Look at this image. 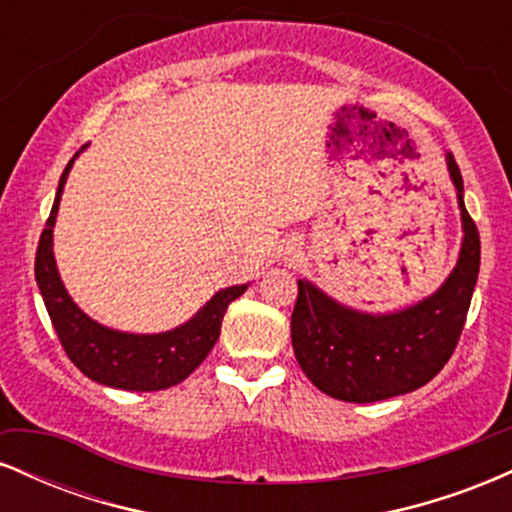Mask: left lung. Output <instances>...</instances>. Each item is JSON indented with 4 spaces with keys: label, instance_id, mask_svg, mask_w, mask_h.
I'll use <instances>...</instances> for the list:
<instances>
[{
    "label": "left lung",
    "instance_id": "obj_1",
    "mask_svg": "<svg viewBox=\"0 0 512 512\" xmlns=\"http://www.w3.org/2000/svg\"><path fill=\"white\" fill-rule=\"evenodd\" d=\"M462 214L460 260L445 284L407 310L370 315L332 301L310 281L298 279L291 315L296 361L310 383L342 402H380L419 390L450 361L467 320L479 276L481 240L464 209L462 173L448 154Z\"/></svg>",
    "mask_w": 512,
    "mask_h": 512
}]
</instances>
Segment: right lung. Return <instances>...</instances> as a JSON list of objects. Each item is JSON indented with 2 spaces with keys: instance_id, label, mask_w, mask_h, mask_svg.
<instances>
[{
  "instance_id": "add662e5",
  "label": "right lung",
  "mask_w": 512,
  "mask_h": 512,
  "mask_svg": "<svg viewBox=\"0 0 512 512\" xmlns=\"http://www.w3.org/2000/svg\"><path fill=\"white\" fill-rule=\"evenodd\" d=\"M74 158L64 168L55 204H52L48 223L40 233L38 252H35V281H38L40 296L48 308L62 349L86 378L117 387V390L156 392L178 385L214 349L226 308L238 296H243L248 284L228 286L219 291L192 320L161 334L108 330L86 313H81L64 289L60 274H57L55 252H52V226H55L62 187L72 170Z\"/></svg>"
}]
</instances>
